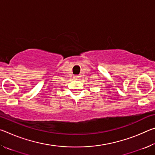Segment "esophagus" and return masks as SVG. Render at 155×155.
Returning a JSON list of instances; mask_svg holds the SVG:
<instances>
[{
    "label": "esophagus",
    "mask_w": 155,
    "mask_h": 155,
    "mask_svg": "<svg viewBox=\"0 0 155 155\" xmlns=\"http://www.w3.org/2000/svg\"><path fill=\"white\" fill-rule=\"evenodd\" d=\"M80 76L79 75H74V77H73V78H74V79H77V80H78V79H79L80 78Z\"/></svg>",
    "instance_id": "obj_1"
}]
</instances>
